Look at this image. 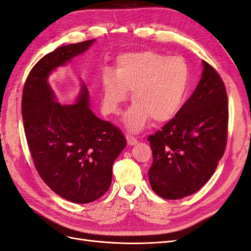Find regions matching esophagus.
Wrapping results in <instances>:
<instances>
[{
  "instance_id": "obj_1",
  "label": "esophagus",
  "mask_w": 251,
  "mask_h": 251,
  "mask_svg": "<svg viewBox=\"0 0 251 251\" xmlns=\"http://www.w3.org/2000/svg\"><path fill=\"white\" fill-rule=\"evenodd\" d=\"M126 141H127V144H128V146H136V144L138 143L137 139L134 138L133 136H130V135H127V136H126Z\"/></svg>"
}]
</instances>
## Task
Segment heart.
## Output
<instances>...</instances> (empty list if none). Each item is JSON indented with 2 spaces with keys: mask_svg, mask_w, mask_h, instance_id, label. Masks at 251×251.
<instances>
[{
  "mask_svg": "<svg viewBox=\"0 0 251 251\" xmlns=\"http://www.w3.org/2000/svg\"><path fill=\"white\" fill-rule=\"evenodd\" d=\"M102 110L117 114L132 91L134 102L124 115L127 131L138 133L154 119L171 121L183 108L191 85V70L185 60L155 51L126 52L117 57L114 70L100 73Z\"/></svg>",
  "mask_w": 251,
  "mask_h": 251,
  "instance_id": "heart-1",
  "label": "heart"
}]
</instances>
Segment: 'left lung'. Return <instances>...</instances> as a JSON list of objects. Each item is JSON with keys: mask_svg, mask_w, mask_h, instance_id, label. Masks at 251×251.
I'll return each mask as SVG.
<instances>
[{"mask_svg": "<svg viewBox=\"0 0 251 251\" xmlns=\"http://www.w3.org/2000/svg\"><path fill=\"white\" fill-rule=\"evenodd\" d=\"M201 79L178 115L151 135L150 184L163 199L195 194L215 173L227 141V93L217 71L202 62Z\"/></svg>", "mask_w": 251, "mask_h": 251, "instance_id": "obj_1", "label": "left lung"}]
</instances>
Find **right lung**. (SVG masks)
Masks as SVG:
<instances>
[{
  "instance_id": "right-lung-1",
  "label": "right lung",
  "mask_w": 251,
  "mask_h": 251,
  "mask_svg": "<svg viewBox=\"0 0 251 251\" xmlns=\"http://www.w3.org/2000/svg\"><path fill=\"white\" fill-rule=\"evenodd\" d=\"M94 43L66 45L45 55L30 71L22 100L26 139L41 178L62 198L79 204L93 202L108 191L113 163L126 140L117 126L90 109L85 82L75 103L62 104L49 77Z\"/></svg>"
}]
</instances>
